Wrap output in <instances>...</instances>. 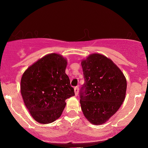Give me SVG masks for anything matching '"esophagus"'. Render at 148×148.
I'll use <instances>...</instances> for the list:
<instances>
[{
    "instance_id": "34e87169",
    "label": "esophagus",
    "mask_w": 148,
    "mask_h": 148,
    "mask_svg": "<svg viewBox=\"0 0 148 148\" xmlns=\"http://www.w3.org/2000/svg\"><path fill=\"white\" fill-rule=\"evenodd\" d=\"M79 86H76L74 88V92H75V95L77 96L78 94H79Z\"/></svg>"
}]
</instances>
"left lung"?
<instances>
[{"mask_svg": "<svg viewBox=\"0 0 148 148\" xmlns=\"http://www.w3.org/2000/svg\"><path fill=\"white\" fill-rule=\"evenodd\" d=\"M81 65L85 80L80 90L81 109L92 124L101 125L125 100L126 79L113 61L101 54L89 56Z\"/></svg>", "mask_w": 148, "mask_h": 148, "instance_id": "1", "label": "left lung"}]
</instances>
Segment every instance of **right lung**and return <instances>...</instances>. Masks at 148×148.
Wrapping results in <instances>:
<instances>
[{"mask_svg":"<svg viewBox=\"0 0 148 148\" xmlns=\"http://www.w3.org/2000/svg\"><path fill=\"white\" fill-rule=\"evenodd\" d=\"M66 66V59L51 53L32 64L22 76V97L38 123L49 124L60 118L65 100L74 95V88L65 74Z\"/></svg>","mask_w":148,"mask_h":148,"instance_id":"1","label":"right lung"}]
</instances>
